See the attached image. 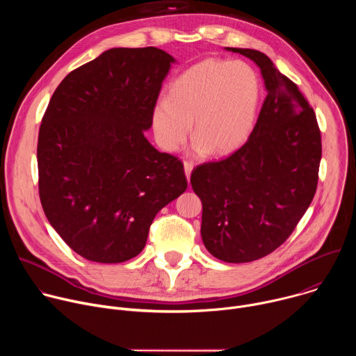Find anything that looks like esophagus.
Here are the masks:
<instances>
[{
  "label": "esophagus",
  "instance_id": "obj_1",
  "mask_svg": "<svg viewBox=\"0 0 356 356\" xmlns=\"http://www.w3.org/2000/svg\"><path fill=\"white\" fill-rule=\"evenodd\" d=\"M183 165H184L186 177H187V180H188V179H190V175H191V172H193V163H191V162H184Z\"/></svg>",
  "mask_w": 356,
  "mask_h": 356
}]
</instances>
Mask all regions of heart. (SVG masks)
Here are the masks:
<instances>
[{"label":"heart","instance_id":"1","mask_svg":"<svg viewBox=\"0 0 356 356\" xmlns=\"http://www.w3.org/2000/svg\"><path fill=\"white\" fill-rule=\"evenodd\" d=\"M261 80L242 60H202L169 87L152 110V129L168 152L179 150L187 140L191 122L197 152L225 155L239 149L257 124Z\"/></svg>","mask_w":356,"mask_h":356}]
</instances>
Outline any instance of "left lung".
Here are the masks:
<instances>
[{
    "instance_id": "1",
    "label": "left lung",
    "mask_w": 356,
    "mask_h": 356,
    "mask_svg": "<svg viewBox=\"0 0 356 356\" xmlns=\"http://www.w3.org/2000/svg\"><path fill=\"white\" fill-rule=\"evenodd\" d=\"M225 49L257 63L268 94L246 143L227 159L197 166L190 181L202 202L207 250L220 261L245 264L277 249L312 204L321 134L309 101L265 54Z\"/></svg>"
}]
</instances>
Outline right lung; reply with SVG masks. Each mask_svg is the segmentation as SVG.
Listing matches in <instances>:
<instances>
[{
  "label": "right lung",
  "instance_id": "1",
  "mask_svg": "<svg viewBox=\"0 0 356 356\" xmlns=\"http://www.w3.org/2000/svg\"><path fill=\"white\" fill-rule=\"evenodd\" d=\"M175 62L154 46L114 47L70 72L49 101L38 138L40 202L91 262L135 258L156 214L187 188L183 163L143 135Z\"/></svg>",
  "mask_w": 356,
  "mask_h": 356
}]
</instances>
